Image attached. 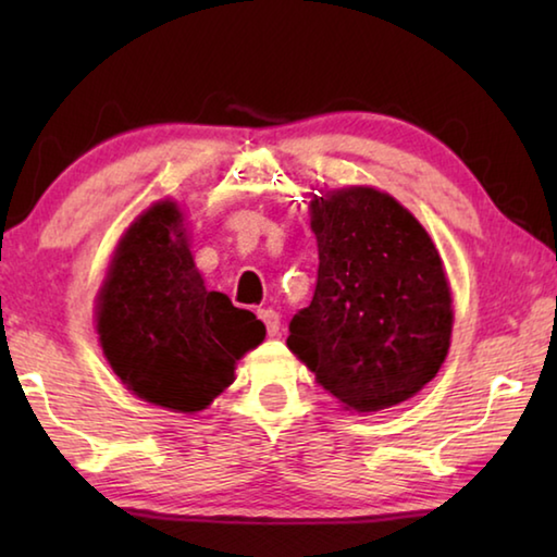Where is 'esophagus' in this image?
<instances>
[{
	"instance_id": "obj_1",
	"label": "esophagus",
	"mask_w": 557,
	"mask_h": 557,
	"mask_svg": "<svg viewBox=\"0 0 557 557\" xmlns=\"http://www.w3.org/2000/svg\"><path fill=\"white\" fill-rule=\"evenodd\" d=\"M258 317L262 319V322H265L270 336L280 334V314L275 312V309H258Z\"/></svg>"
}]
</instances>
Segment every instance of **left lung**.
Instances as JSON below:
<instances>
[{"instance_id": "1", "label": "left lung", "mask_w": 557, "mask_h": 557, "mask_svg": "<svg viewBox=\"0 0 557 557\" xmlns=\"http://www.w3.org/2000/svg\"><path fill=\"white\" fill-rule=\"evenodd\" d=\"M317 289L287 346L346 410L412 398L445 363L451 292L418 219L371 186L314 196Z\"/></svg>"}]
</instances>
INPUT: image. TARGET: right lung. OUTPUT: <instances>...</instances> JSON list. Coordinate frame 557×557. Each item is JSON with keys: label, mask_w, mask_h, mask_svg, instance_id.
Returning <instances> with one entry per match:
<instances>
[{"label": "right lung", "mask_w": 557, "mask_h": 557, "mask_svg": "<svg viewBox=\"0 0 557 557\" xmlns=\"http://www.w3.org/2000/svg\"><path fill=\"white\" fill-rule=\"evenodd\" d=\"M102 354L139 398L199 412L235 379L265 324L209 292L188 250L184 213L159 201L122 235L98 295Z\"/></svg>", "instance_id": "right-lung-1"}]
</instances>
